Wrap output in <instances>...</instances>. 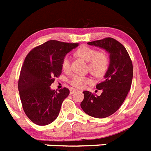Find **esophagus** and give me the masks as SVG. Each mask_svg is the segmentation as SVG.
Segmentation results:
<instances>
[{
    "label": "esophagus",
    "instance_id": "esophagus-1",
    "mask_svg": "<svg viewBox=\"0 0 151 151\" xmlns=\"http://www.w3.org/2000/svg\"><path fill=\"white\" fill-rule=\"evenodd\" d=\"M76 91V89H73V88H72L71 90H70V91H69V93H70V94H74L75 92Z\"/></svg>",
    "mask_w": 151,
    "mask_h": 151
}]
</instances>
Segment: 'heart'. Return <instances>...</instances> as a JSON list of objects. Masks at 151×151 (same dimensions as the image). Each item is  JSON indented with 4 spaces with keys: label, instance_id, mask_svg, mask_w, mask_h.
Here are the masks:
<instances>
[{
    "label": "heart",
    "instance_id": "1",
    "mask_svg": "<svg viewBox=\"0 0 151 151\" xmlns=\"http://www.w3.org/2000/svg\"><path fill=\"white\" fill-rule=\"evenodd\" d=\"M76 55L88 63L90 73L95 77L104 76L110 66V59L104 52L97 51L96 49L88 46H82L75 52ZM62 69L65 73L70 71V59L69 56H65L61 63ZM69 82L76 88H82L85 85L91 82L90 78L81 75H73Z\"/></svg>",
    "mask_w": 151,
    "mask_h": 151
}]
</instances>
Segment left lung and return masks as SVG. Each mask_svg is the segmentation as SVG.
<instances>
[{
  "instance_id": "obj_1",
  "label": "left lung",
  "mask_w": 151,
  "mask_h": 151,
  "mask_svg": "<svg viewBox=\"0 0 151 151\" xmlns=\"http://www.w3.org/2000/svg\"><path fill=\"white\" fill-rule=\"evenodd\" d=\"M105 49L110 54V66L104 80L96 88L102 91L100 96L85 91L81 107L88 115L95 118H106L115 113L125 101L131 88L133 66L125 47L112 38L88 42Z\"/></svg>"
}]
</instances>
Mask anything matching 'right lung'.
Returning <instances> with one entry per match:
<instances>
[{
    "label": "right lung",
    "instance_id": "obj_1",
    "mask_svg": "<svg viewBox=\"0 0 151 151\" xmlns=\"http://www.w3.org/2000/svg\"><path fill=\"white\" fill-rule=\"evenodd\" d=\"M78 45L50 40L29 52L24 60L18 81L22 108L35 124L47 125L58 116L63 101L69 94L66 88L59 92L50 86L62 73L63 57Z\"/></svg>",
    "mask_w": 151,
    "mask_h": 151
}]
</instances>
